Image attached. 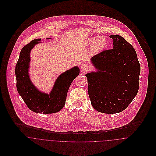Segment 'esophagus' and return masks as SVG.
<instances>
[{"label": "esophagus", "instance_id": "esophagus-1", "mask_svg": "<svg viewBox=\"0 0 156 156\" xmlns=\"http://www.w3.org/2000/svg\"><path fill=\"white\" fill-rule=\"evenodd\" d=\"M89 69V66L87 65V64H83L82 66H81V69L82 71H86V70H88Z\"/></svg>", "mask_w": 156, "mask_h": 156}]
</instances>
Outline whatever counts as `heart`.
<instances>
[{"mask_svg": "<svg viewBox=\"0 0 156 156\" xmlns=\"http://www.w3.org/2000/svg\"><path fill=\"white\" fill-rule=\"evenodd\" d=\"M88 44L92 45V52L98 53L102 50L106 44V40L104 37H92L88 40Z\"/></svg>", "mask_w": 156, "mask_h": 156, "instance_id": "b5f03b06", "label": "heart"}]
</instances>
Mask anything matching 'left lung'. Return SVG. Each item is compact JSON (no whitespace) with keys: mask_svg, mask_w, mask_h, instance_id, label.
Instances as JSON below:
<instances>
[{"mask_svg":"<svg viewBox=\"0 0 156 156\" xmlns=\"http://www.w3.org/2000/svg\"><path fill=\"white\" fill-rule=\"evenodd\" d=\"M113 48L94 56L97 69L87 73L88 94L93 108L104 113L126 109L137 95L140 66L133 47L119 35H110Z\"/></svg>","mask_w":156,"mask_h":156,"instance_id":"1","label":"left lung"}]
</instances>
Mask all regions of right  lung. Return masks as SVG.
Listing matches in <instances>:
<instances>
[{
    "mask_svg": "<svg viewBox=\"0 0 156 156\" xmlns=\"http://www.w3.org/2000/svg\"><path fill=\"white\" fill-rule=\"evenodd\" d=\"M47 39H50L48 38ZM41 39H36L23 47L16 66L17 89L23 101L32 111L44 114L60 111L66 104L67 92L80 69L74 67L62 73L56 80L50 94L38 90L31 82L29 76L30 51Z\"/></svg>",
    "mask_w": 156,
    "mask_h": 156,
    "instance_id": "add662e5",
    "label": "right lung"
}]
</instances>
